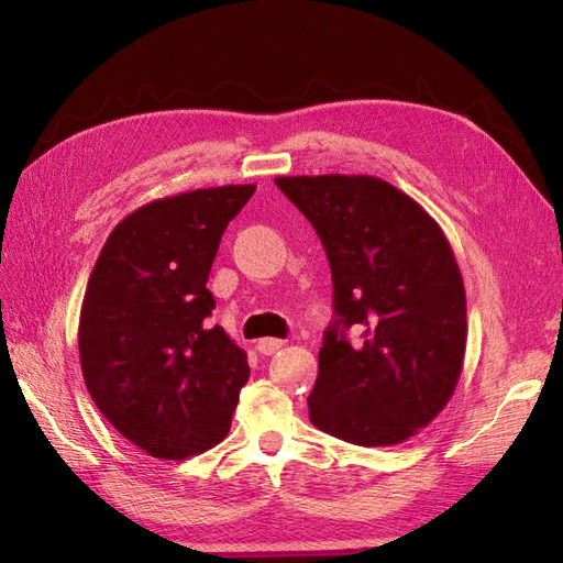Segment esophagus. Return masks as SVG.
Returning a JSON list of instances; mask_svg holds the SVG:
<instances>
[{"instance_id":"34e87169","label":"esophagus","mask_w":563,"mask_h":563,"mask_svg":"<svg viewBox=\"0 0 563 563\" xmlns=\"http://www.w3.org/2000/svg\"><path fill=\"white\" fill-rule=\"evenodd\" d=\"M280 349H283V341L280 339H261L256 343V351L261 355H273V353H278Z\"/></svg>"}]
</instances>
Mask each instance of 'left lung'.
<instances>
[{"mask_svg": "<svg viewBox=\"0 0 563 563\" xmlns=\"http://www.w3.org/2000/svg\"><path fill=\"white\" fill-rule=\"evenodd\" d=\"M324 244L333 314L309 421L363 448L399 445L445 409L466 345L464 283L440 224L375 176H280ZM362 339L351 342L347 329Z\"/></svg>", "mask_w": 563, "mask_h": 563, "instance_id": "1", "label": "left lung"}]
</instances>
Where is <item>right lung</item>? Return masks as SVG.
I'll return each mask as SVG.
<instances>
[{
    "mask_svg": "<svg viewBox=\"0 0 563 563\" xmlns=\"http://www.w3.org/2000/svg\"><path fill=\"white\" fill-rule=\"evenodd\" d=\"M256 186L152 200L115 227L79 314L84 385L111 426L150 457L186 460L227 435L246 353L210 327L206 288L220 239Z\"/></svg>",
    "mask_w": 563,
    "mask_h": 563,
    "instance_id": "add662e5",
    "label": "right lung"
}]
</instances>
